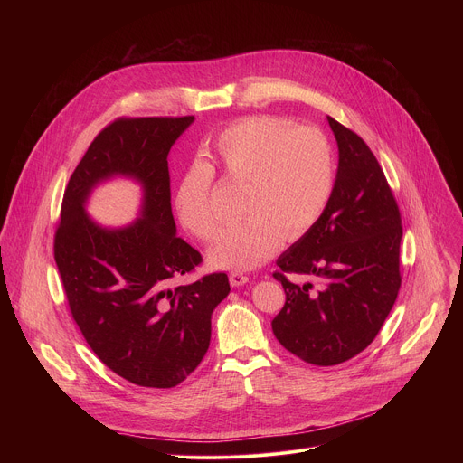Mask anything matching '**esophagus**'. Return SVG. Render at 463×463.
Returning <instances> with one entry per match:
<instances>
[{
	"instance_id": "34e87169",
	"label": "esophagus",
	"mask_w": 463,
	"mask_h": 463,
	"mask_svg": "<svg viewBox=\"0 0 463 463\" xmlns=\"http://www.w3.org/2000/svg\"><path fill=\"white\" fill-rule=\"evenodd\" d=\"M229 282H231L232 288H240V286H243V284L249 282V277L243 275V273H240V271H232V273L229 275Z\"/></svg>"
}]
</instances>
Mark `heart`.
<instances>
[{
    "label": "heart",
    "instance_id": "heart-1",
    "mask_svg": "<svg viewBox=\"0 0 463 463\" xmlns=\"http://www.w3.org/2000/svg\"><path fill=\"white\" fill-rule=\"evenodd\" d=\"M216 156L227 179L247 184L243 222L227 227L209 250L213 266L247 271L261 266L284 238L307 234L335 190L337 163L332 141L318 128H297L260 115L227 126L216 139ZM216 172L194 163L179 181L175 211L194 236L209 241L222 218L214 205Z\"/></svg>",
    "mask_w": 463,
    "mask_h": 463
}]
</instances>
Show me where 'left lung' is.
Masks as SVG:
<instances>
[{"label":"left lung","instance_id":"1","mask_svg":"<svg viewBox=\"0 0 463 463\" xmlns=\"http://www.w3.org/2000/svg\"><path fill=\"white\" fill-rule=\"evenodd\" d=\"M339 146L335 190L317 225L279 260L286 304L273 318L279 343L317 366L341 364L379 334L402 286V214L368 145L327 117ZM288 272L319 286L293 285Z\"/></svg>","mask_w":463,"mask_h":463}]
</instances>
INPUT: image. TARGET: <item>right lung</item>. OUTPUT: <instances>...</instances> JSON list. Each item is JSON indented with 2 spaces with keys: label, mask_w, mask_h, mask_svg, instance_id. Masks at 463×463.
<instances>
[{
  "label": "right lung",
  "mask_w": 463,
  "mask_h": 463,
  "mask_svg": "<svg viewBox=\"0 0 463 463\" xmlns=\"http://www.w3.org/2000/svg\"><path fill=\"white\" fill-rule=\"evenodd\" d=\"M194 117H120L93 139L63 192L54 261L70 311L95 355L122 379L148 388L184 381L211 345V315L229 295L225 273L172 286L203 261L175 236L168 152ZM111 175L137 178L142 218L102 230L83 211L90 188Z\"/></svg>",
  "instance_id": "1"
}]
</instances>
